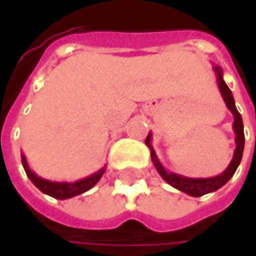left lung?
<instances>
[{
    "label": "left lung",
    "instance_id": "1",
    "mask_svg": "<svg viewBox=\"0 0 256 256\" xmlns=\"http://www.w3.org/2000/svg\"><path fill=\"white\" fill-rule=\"evenodd\" d=\"M215 71L218 74V86H220V94L225 100L226 106L230 110L232 114L234 115V123H233V128H234V133H236V150H234V156L232 159L230 164L226 168L225 172H222L218 177L212 178H185L177 174H172V172H167L162 164L158 160L155 152L150 146V134H148V137L145 140V144L148 145L150 148V155H152V160L155 163L158 172L162 176V178L168 182L172 186L177 188L178 190H182V192L188 193L190 196L198 198V196H203L206 193L214 192L216 189H220V186H224L232 177L233 174L236 172L237 167L242 162V150H244V126H242V119L240 112L237 111L236 106H234V100H233V94H232L230 89L228 88V84H225V80L222 78V72H220V68L215 67Z\"/></svg>",
    "mask_w": 256,
    "mask_h": 256
}]
</instances>
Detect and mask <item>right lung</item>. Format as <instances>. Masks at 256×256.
<instances>
[{
	"mask_svg": "<svg viewBox=\"0 0 256 256\" xmlns=\"http://www.w3.org/2000/svg\"><path fill=\"white\" fill-rule=\"evenodd\" d=\"M22 163H23V167H24L27 177L30 178L36 188L40 189L41 192L46 193L49 196L58 198V200L74 198L76 194H80V193L89 190L90 188H93L96 184L100 181V178L102 177V174L106 172V168H101L98 172H96L93 176L84 178V180L76 181V182H52V181H48V180H42V178L36 177V174L31 172L28 166H27V162H26L24 156H22Z\"/></svg>",
	"mask_w": 256,
	"mask_h": 256,
	"instance_id": "right-lung-1",
	"label": "right lung"
}]
</instances>
